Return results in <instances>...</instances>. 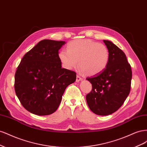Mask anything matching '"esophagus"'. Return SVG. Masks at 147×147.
<instances>
[{"mask_svg":"<svg viewBox=\"0 0 147 147\" xmlns=\"http://www.w3.org/2000/svg\"><path fill=\"white\" fill-rule=\"evenodd\" d=\"M82 80H83L82 78H81L80 77L79 75H77V78H76V82H77V83H78V82H80V81H82Z\"/></svg>","mask_w":147,"mask_h":147,"instance_id":"obj_1","label":"esophagus"}]
</instances>
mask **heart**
<instances>
[{
	"mask_svg": "<svg viewBox=\"0 0 147 147\" xmlns=\"http://www.w3.org/2000/svg\"><path fill=\"white\" fill-rule=\"evenodd\" d=\"M64 68L72 70L80 68L89 76L98 75L105 70L110 61V52L104 44L90 39L76 40L68 43L67 50L58 53Z\"/></svg>",
	"mask_w": 147,
	"mask_h": 147,
	"instance_id": "1",
	"label": "heart"
}]
</instances>
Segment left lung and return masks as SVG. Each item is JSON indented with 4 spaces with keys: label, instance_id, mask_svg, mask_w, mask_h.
<instances>
[{
    "label": "left lung",
    "instance_id": "left-lung-1",
    "mask_svg": "<svg viewBox=\"0 0 147 147\" xmlns=\"http://www.w3.org/2000/svg\"><path fill=\"white\" fill-rule=\"evenodd\" d=\"M103 41L110 52L109 63L102 73L86 78L92 88L86 99L93 113L105 116L116 112L126 99L131 90L132 70L121 49L111 41Z\"/></svg>",
    "mask_w": 147,
    "mask_h": 147
}]
</instances>
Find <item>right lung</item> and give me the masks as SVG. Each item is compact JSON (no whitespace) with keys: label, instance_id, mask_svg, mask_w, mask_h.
<instances>
[{"label":"right lung","instance_id":"obj_1","mask_svg":"<svg viewBox=\"0 0 147 147\" xmlns=\"http://www.w3.org/2000/svg\"><path fill=\"white\" fill-rule=\"evenodd\" d=\"M64 41L45 39L21 59L15 76V90L29 112L48 115L58 108L65 88L76 80V73L62 68L59 50Z\"/></svg>","mask_w":147,"mask_h":147}]
</instances>
